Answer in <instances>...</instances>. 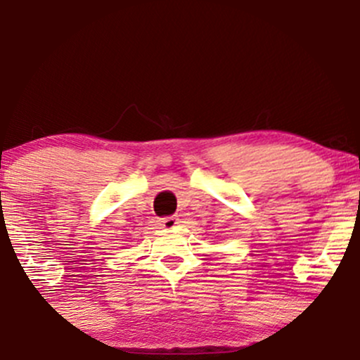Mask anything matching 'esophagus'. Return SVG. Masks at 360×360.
<instances>
[{
    "label": "esophagus",
    "instance_id": "obj_1",
    "mask_svg": "<svg viewBox=\"0 0 360 360\" xmlns=\"http://www.w3.org/2000/svg\"><path fill=\"white\" fill-rule=\"evenodd\" d=\"M177 223H179V220H177L176 217H166L160 220V226H162L164 230H171V229H174Z\"/></svg>",
    "mask_w": 360,
    "mask_h": 360
}]
</instances>
